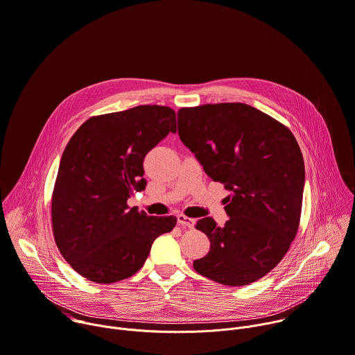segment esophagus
Returning <instances> with one entry per match:
<instances>
[{"label": "esophagus", "mask_w": 355, "mask_h": 355, "mask_svg": "<svg viewBox=\"0 0 355 355\" xmlns=\"http://www.w3.org/2000/svg\"><path fill=\"white\" fill-rule=\"evenodd\" d=\"M177 221L180 225L188 227V228H193L195 227V220L191 217H187L184 214H177Z\"/></svg>", "instance_id": "1"}]
</instances>
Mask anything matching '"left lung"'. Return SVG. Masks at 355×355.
<instances>
[{"mask_svg": "<svg viewBox=\"0 0 355 355\" xmlns=\"http://www.w3.org/2000/svg\"><path fill=\"white\" fill-rule=\"evenodd\" d=\"M178 135L205 173L231 193L228 220H198L210 251L193 269L224 286H247L286 255L301 216L305 167L288 128L244 103L178 111Z\"/></svg>", "mask_w": 355, "mask_h": 355, "instance_id": "left-lung-1", "label": "left lung"}]
</instances>
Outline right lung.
<instances>
[{
	"instance_id": "add662e5",
	"label": "right lung",
	"mask_w": 355,
	"mask_h": 355,
	"mask_svg": "<svg viewBox=\"0 0 355 355\" xmlns=\"http://www.w3.org/2000/svg\"><path fill=\"white\" fill-rule=\"evenodd\" d=\"M175 112L138 105L92 116L68 142L51 202L55 244L85 279L110 284L135 275L174 216H148L127 200L146 188L144 160L170 132Z\"/></svg>"
}]
</instances>
